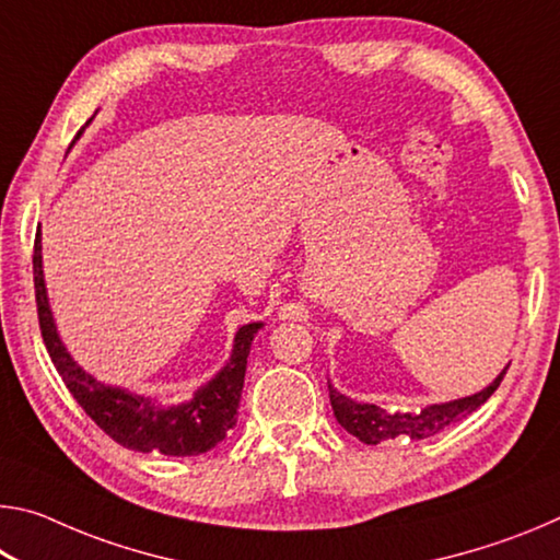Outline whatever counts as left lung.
Wrapping results in <instances>:
<instances>
[{
  "label": "left lung",
  "mask_w": 560,
  "mask_h": 560,
  "mask_svg": "<svg viewBox=\"0 0 560 560\" xmlns=\"http://www.w3.org/2000/svg\"><path fill=\"white\" fill-rule=\"evenodd\" d=\"M509 365L504 368L494 383H491L487 390H481L471 397H462V400L444 402V405H430L420 412H385L377 405H360L348 400L346 395L336 393L334 387L328 385L330 395V407H334V415L340 428L353 434L360 442L365 444H381L383 440H395V438H410V440H428L432 434L442 432L450 424L459 422L462 417L471 415L477 407L485 405L491 395H494L497 387L504 381Z\"/></svg>",
  "instance_id": "1"
}]
</instances>
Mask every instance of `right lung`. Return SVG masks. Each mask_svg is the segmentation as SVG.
<instances>
[{"label": "right lung", "mask_w": 560, "mask_h": 560, "mask_svg": "<svg viewBox=\"0 0 560 560\" xmlns=\"http://www.w3.org/2000/svg\"><path fill=\"white\" fill-rule=\"evenodd\" d=\"M34 291H36V314L44 346L49 350L51 363L59 371L63 385L75 397L93 422L108 434L120 447L136 452H158L167 457H195L212 450L222 442L236 424V407L242 400L246 355H249L254 334L261 324L242 326L234 338V350L230 363L222 373H217L212 383L195 393V397L177 407H158L148 397L130 395L120 387H106L83 373L66 353L63 343L56 334L49 299L44 289L42 273V236L34 240Z\"/></svg>", "instance_id": "1"}]
</instances>
